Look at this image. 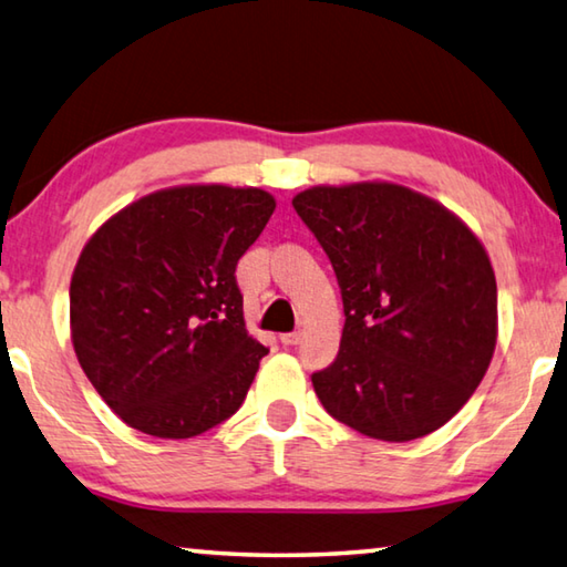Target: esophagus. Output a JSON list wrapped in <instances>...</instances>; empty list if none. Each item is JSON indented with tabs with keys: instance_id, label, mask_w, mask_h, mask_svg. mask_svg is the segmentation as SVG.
<instances>
[{
	"instance_id": "34e87169",
	"label": "esophagus",
	"mask_w": 567,
	"mask_h": 567,
	"mask_svg": "<svg viewBox=\"0 0 567 567\" xmlns=\"http://www.w3.org/2000/svg\"><path fill=\"white\" fill-rule=\"evenodd\" d=\"M300 340H302V332H282L280 334V342L287 344V348H290V344H297Z\"/></svg>"
}]
</instances>
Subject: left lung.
Masks as SVG:
<instances>
[{"instance_id":"obj_1","label":"left lung","mask_w":567,"mask_h":567,"mask_svg":"<svg viewBox=\"0 0 567 567\" xmlns=\"http://www.w3.org/2000/svg\"><path fill=\"white\" fill-rule=\"evenodd\" d=\"M292 207L338 275L340 352L312 388L334 420L408 443L473 395L497 342V285L477 235L437 199L395 182L318 185Z\"/></svg>"}]
</instances>
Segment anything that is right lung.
Returning a JSON list of instances; mask_svg holds the SVG:
<instances>
[{
  "mask_svg": "<svg viewBox=\"0 0 567 567\" xmlns=\"http://www.w3.org/2000/svg\"><path fill=\"white\" fill-rule=\"evenodd\" d=\"M275 205L260 187H165L114 213L82 247L72 344L130 427L187 440L245 402L267 348L245 328L235 267Z\"/></svg>",
  "mask_w": 567,
  "mask_h": 567,
  "instance_id": "obj_1",
  "label": "right lung"
}]
</instances>
